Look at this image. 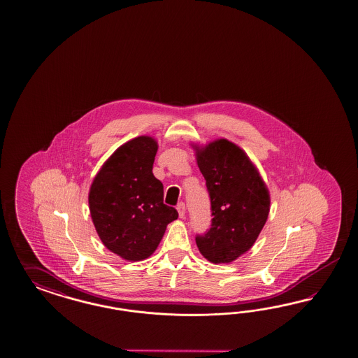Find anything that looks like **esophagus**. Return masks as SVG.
<instances>
[{"instance_id":"obj_1","label":"esophagus","mask_w":358,"mask_h":358,"mask_svg":"<svg viewBox=\"0 0 358 358\" xmlns=\"http://www.w3.org/2000/svg\"><path fill=\"white\" fill-rule=\"evenodd\" d=\"M177 211H178V215H180V217H185V214H186V207H185L184 202H181V203H178V205H177Z\"/></svg>"}]
</instances>
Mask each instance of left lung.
<instances>
[{
  "label": "left lung",
  "instance_id": "obj_1",
  "mask_svg": "<svg viewBox=\"0 0 358 358\" xmlns=\"http://www.w3.org/2000/svg\"><path fill=\"white\" fill-rule=\"evenodd\" d=\"M206 180L213 220L195 243L213 264H229L253 247L265 226L271 194L257 166L235 143L215 139L206 145L192 143Z\"/></svg>",
  "mask_w": 358,
  "mask_h": 358
}]
</instances>
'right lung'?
<instances>
[{"mask_svg":"<svg viewBox=\"0 0 358 358\" xmlns=\"http://www.w3.org/2000/svg\"><path fill=\"white\" fill-rule=\"evenodd\" d=\"M157 141L141 135L122 144L101 166L89 189V210L102 244L123 260L148 259L166 226L178 217L164 205V187L153 173Z\"/></svg>","mask_w":358,"mask_h":358,"instance_id":"add662e5","label":"right lung"}]
</instances>
